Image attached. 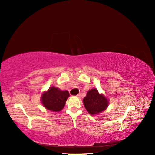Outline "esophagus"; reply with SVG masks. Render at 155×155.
I'll return each mask as SVG.
<instances>
[{
	"instance_id": "34e87169",
	"label": "esophagus",
	"mask_w": 155,
	"mask_h": 155,
	"mask_svg": "<svg viewBox=\"0 0 155 155\" xmlns=\"http://www.w3.org/2000/svg\"><path fill=\"white\" fill-rule=\"evenodd\" d=\"M77 97H81V94H80V93L78 94L77 95Z\"/></svg>"
}]
</instances>
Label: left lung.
<instances>
[{
    "mask_svg": "<svg viewBox=\"0 0 155 155\" xmlns=\"http://www.w3.org/2000/svg\"><path fill=\"white\" fill-rule=\"evenodd\" d=\"M83 101L85 109L92 115L101 113L109 105V101L106 97L102 94H99L96 88L88 91Z\"/></svg>",
    "mask_w": 155,
    "mask_h": 155,
    "instance_id": "obj_1",
    "label": "left lung"
}]
</instances>
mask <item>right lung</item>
<instances>
[{
	"instance_id": "add662e5",
	"label": "right lung",
	"mask_w": 155,
	"mask_h": 155,
	"mask_svg": "<svg viewBox=\"0 0 155 155\" xmlns=\"http://www.w3.org/2000/svg\"><path fill=\"white\" fill-rule=\"evenodd\" d=\"M69 96L67 91H61L57 87H51L42 94L41 102L46 109L59 112L63 109Z\"/></svg>"
}]
</instances>
